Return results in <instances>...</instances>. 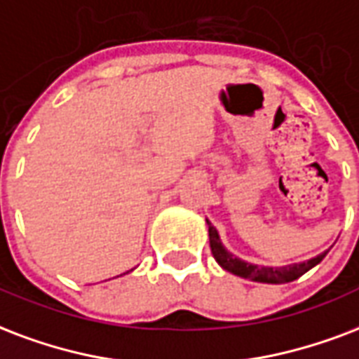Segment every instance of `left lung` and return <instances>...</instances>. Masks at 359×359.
<instances>
[{
	"label": "left lung",
	"mask_w": 359,
	"mask_h": 359,
	"mask_svg": "<svg viewBox=\"0 0 359 359\" xmlns=\"http://www.w3.org/2000/svg\"><path fill=\"white\" fill-rule=\"evenodd\" d=\"M207 226H209V243H210V252L215 256V259L218 262V265L222 269L233 273L237 277L248 278V280H254V283H265V284H284L292 283L295 278H299L301 275H305L309 269H313L314 265H318L322 259L325 258L327 250L314 258L307 259V262H301V264H292L284 265V267H265V265H256L248 264L245 259L237 258L235 254H231L222 245V239L216 231V228L207 220Z\"/></svg>",
	"instance_id": "1"
}]
</instances>
